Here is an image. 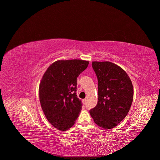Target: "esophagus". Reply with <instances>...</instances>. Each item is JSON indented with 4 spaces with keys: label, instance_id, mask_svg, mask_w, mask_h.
Wrapping results in <instances>:
<instances>
[{
    "label": "esophagus",
    "instance_id": "1",
    "mask_svg": "<svg viewBox=\"0 0 160 160\" xmlns=\"http://www.w3.org/2000/svg\"><path fill=\"white\" fill-rule=\"evenodd\" d=\"M86 102H87L86 99H83V100H82V102H83V104H86Z\"/></svg>",
    "mask_w": 160,
    "mask_h": 160
}]
</instances>
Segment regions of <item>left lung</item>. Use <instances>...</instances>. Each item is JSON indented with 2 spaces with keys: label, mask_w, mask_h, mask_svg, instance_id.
<instances>
[{
  "label": "left lung",
  "mask_w": 160,
  "mask_h": 160,
  "mask_svg": "<svg viewBox=\"0 0 160 160\" xmlns=\"http://www.w3.org/2000/svg\"><path fill=\"white\" fill-rule=\"evenodd\" d=\"M98 82V101L90 110L94 122L105 129L118 125L127 115L133 98V88L127 73L111 62H92Z\"/></svg>",
  "instance_id": "obj_1"
}]
</instances>
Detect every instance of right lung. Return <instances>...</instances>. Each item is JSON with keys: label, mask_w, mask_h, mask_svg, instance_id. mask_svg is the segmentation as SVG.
Instances as JSON below:
<instances>
[{"label": "right lung", "mask_w": 160, "mask_h": 160, "mask_svg": "<svg viewBox=\"0 0 160 160\" xmlns=\"http://www.w3.org/2000/svg\"><path fill=\"white\" fill-rule=\"evenodd\" d=\"M89 62L60 60L45 72L39 86V98L44 115L55 128L65 131L75 123L82 103L77 98V77Z\"/></svg>", "instance_id": "obj_1"}]
</instances>
